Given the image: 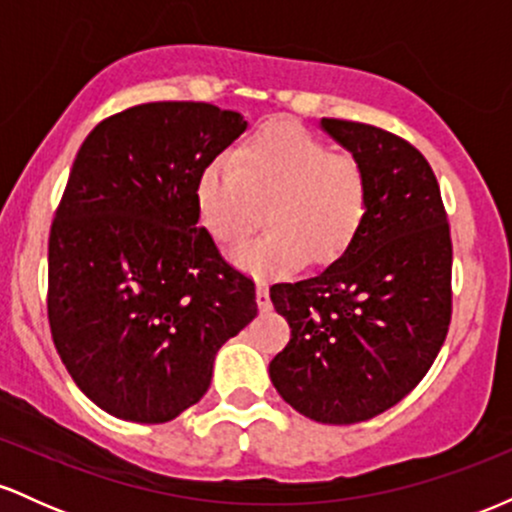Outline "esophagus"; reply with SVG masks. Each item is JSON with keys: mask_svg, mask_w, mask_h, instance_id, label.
<instances>
[{"mask_svg": "<svg viewBox=\"0 0 512 512\" xmlns=\"http://www.w3.org/2000/svg\"><path fill=\"white\" fill-rule=\"evenodd\" d=\"M257 308H260L262 313H267V310L272 308V301H269V284H264V281H257Z\"/></svg>", "mask_w": 512, "mask_h": 512, "instance_id": "esophagus-1", "label": "esophagus"}]
</instances>
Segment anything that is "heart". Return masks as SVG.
Segmentation results:
<instances>
[{
    "instance_id": "obj_1",
    "label": "heart",
    "mask_w": 512,
    "mask_h": 512,
    "mask_svg": "<svg viewBox=\"0 0 512 512\" xmlns=\"http://www.w3.org/2000/svg\"><path fill=\"white\" fill-rule=\"evenodd\" d=\"M267 204L264 236L243 240L231 262L255 276H281L301 260L327 267L349 250L368 214V180L354 156L293 122H269L240 146L236 161L216 158L195 182V209L216 243L252 231Z\"/></svg>"
}]
</instances>
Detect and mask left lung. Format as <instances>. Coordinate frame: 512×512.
<instances>
[{"label":"left lung","instance_id":"obj_1","mask_svg":"<svg viewBox=\"0 0 512 512\" xmlns=\"http://www.w3.org/2000/svg\"><path fill=\"white\" fill-rule=\"evenodd\" d=\"M361 163L368 214L330 267L269 289L291 339L269 363L284 402L320 424H358L421 383L452 313V245L440 187L414 146L373 125L322 117Z\"/></svg>","mask_w":512,"mask_h":512}]
</instances>
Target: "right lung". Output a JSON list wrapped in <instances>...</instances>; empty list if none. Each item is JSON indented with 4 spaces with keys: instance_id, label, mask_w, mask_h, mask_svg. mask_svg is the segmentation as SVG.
Returning <instances> with one entry per match:
<instances>
[{
    "instance_id": "obj_1",
    "label": "right lung",
    "mask_w": 512,
    "mask_h": 512,
    "mask_svg": "<svg viewBox=\"0 0 512 512\" xmlns=\"http://www.w3.org/2000/svg\"><path fill=\"white\" fill-rule=\"evenodd\" d=\"M245 127L209 103H144L74 158L50 231V330L79 390L117 419L166 424L197 404L216 351L257 315L255 284L195 209L197 175Z\"/></svg>"
}]
</instances>
